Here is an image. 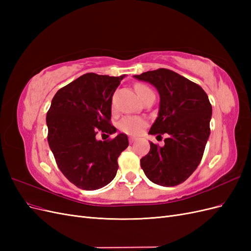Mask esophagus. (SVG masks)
I'll use <instances>...</instances> for the list:
<instances>
[{
    "label": "esophagus",
    "instance_id": "esophagus-1",
    "mask_svg": "<svg viewBox=\"0 0 251 251\" xmlns=\"http://www.w3.org/2000/svg\"><path fill=\"white\" fill-rule=\"evenodd\" d=\"M136 140H137V139H136L135 137H130V138H128V141H130V143H134Z\"/></svg>",
    "mask_w": 251,
    "mask_h": 251
}]
</instances>
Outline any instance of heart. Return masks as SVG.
<instances>
[{
    "label": "heart",
    "instance_id": "heart-1",
    "mask_svg": "<svg viewBox=\"0 0 251 251\" xmlns=\"http://www.w3.org/2000/svg\"><path fill=\"white\" fill-rule=\"evenodd\" d=\"M135 91L141 100L142 98L146 96V94L151 90L147 86L141 85V83H137V85L135 86ZM144 126H146V121L142 118L136 116H126L121 119L119 123L120 130L130 135H138Z\"/></svg>",
    "mask_w": 251,
    "mask_h": 251
}]
</instances>
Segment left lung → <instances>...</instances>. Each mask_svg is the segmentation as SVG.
Returning a JSON list of instances; mask_svg holds the SVG:
<instances>
[{"label":"left lung","instance_id":"obj_1","mask_svg":"<svg viewBox=\"0 0 251 251\" xmlns=\"http://www.w3.org/2000/svg\"><path fill=\"white\" fill-rule=\"evenodd\" d=\"M134 78L151 83L160 96L158 116L149 134L169 135L163 147L151 142L149 154L140 160L141 169L153 183L176 186L191 176L202 159L210 134L208 96L197 83L163 68Z\"/></svg>","mask_w":251,"mask_h":251}]
</instances>
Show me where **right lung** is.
Returning a JSON list of instances; mask_svg holds the SVG:
<instances>
[{
	"mask_svg": "<svg viewBox=\"0 0 251 251\" xmlns=\"http://www.w3.org/2000/svg\"><path fill=\"white\" fill-rule=\"evenodd\" d=\"M125 77L87 73L52 98L46 117L49 147L60 172L81 189L109 184L116 176L119 155L128 146L124 133L112 140L96 139L98 131H117L110 124L112 97Z\"/></svg>",
	"mask_w": 251,
	"mask_h": 251,
	"instance_id": "add662e5",
	"label": "right lung"
}]
</instances>
